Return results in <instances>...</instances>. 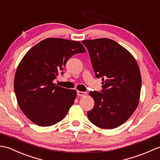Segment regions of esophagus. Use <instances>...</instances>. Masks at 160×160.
Masks as SVG:
<instances>
[{
    "label": "esophagus",
    "mask_w": 160,
    "mask_h": 160,
    "mask_svg": "<svg viewBox=\"0 0 160 160\" xmlns=\"http://www.w3.org/2000/svg\"><path fill=\"white\" fill-rule=\"evenodd\" d=\"M87 94V92H81V91H77V95L79 97H83V96H86Z\"/></svg>",
    "instance_id": "1"
}]
</instances>
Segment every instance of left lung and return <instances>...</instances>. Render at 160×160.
<instances>
[{
    "label": "left lung",
    "instance_id": "obj_1",
    "mask_svg": "<svg viewBox=\"0 0 160 160\" xmlns=\"http://www.w3.org/2000/svg\"><path fill=\"white\" fill-rule=\"evenodd\" d=\"M97 78L101 77V92L93 91V109L90 121L101 129H111L128 120L137 108L142 79L139 67L131 53L111 39L83 40Z\"/></svg>",
    "mask_w": 160,
    "mask_h": 160
}]
</instances>
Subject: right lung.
<instances>
[{
	"instance_id": "obj_1",
	"label": "right lung",
	"mask_w": 160,
	"mask_h": 160,
	"mask_svg": "<svg viewBox=\"0 0 160 160\" xmlns=\"http://www.w3.org/2000/svg\"><path fill=\"white\" fill-rule=\"evenodd\" d=\"M86 52L78 41L47 38L28 51L18 66L14 92L20 108L35 125L48 127L64 118L77 92L52 83L68 59ZM63 74V72H62Z\"/></svg>"
}]
</instances>
